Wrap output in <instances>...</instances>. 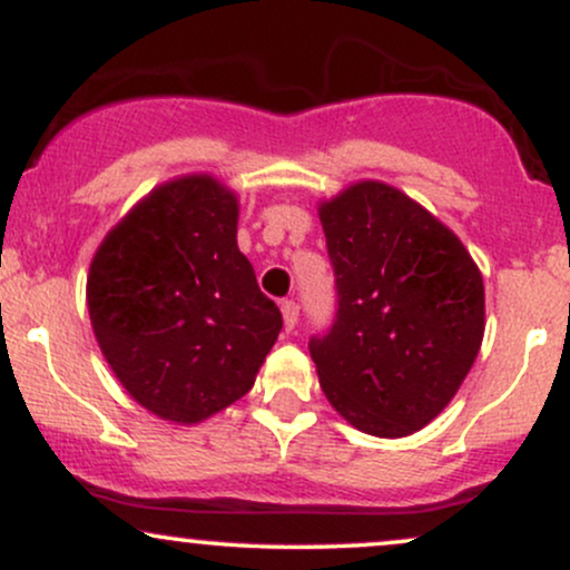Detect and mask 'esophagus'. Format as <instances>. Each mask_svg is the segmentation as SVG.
<instances>
[{
	"mask_svg": "<svg viewBox=\"0 0 570 570\" xmlns=\"http://www.w3.org/2000/svg\"><path fill=\"white\" fill-rule=\"evenodd\" d=\"M281 313H284L286 330H294V324H297V318H299L297 303H294V299H284V303H281Z\"/></svg>",
	"mask_w": 570,
	"mask_h": 570,
	"instance_id": "esophagus-1",
	"label": "esophagus"
}]
</instances>
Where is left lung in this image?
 Instances as JSON below:
<instances>
[{
	"mask_svg": "<svg viewBox=\"0 0 570 570\" xmlns=\"http://www.w3.org/2000/svg\"><path fill=\"white\" fill-rule=\"evenodd\" d=\"M337 286L335 324L311 337L326 399L372 436H407L448 407L485 335L472 254L421 203L356 181L318 206Z\"/></svg>",
	"mask_w": 570,
	"mask_h": 570,
	"instance_id": "1",
	"label": "left lung"
}]
</instances>
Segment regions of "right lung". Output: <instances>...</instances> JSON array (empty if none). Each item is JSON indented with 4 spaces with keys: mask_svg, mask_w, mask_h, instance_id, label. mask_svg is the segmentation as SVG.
<instances>
[{
    "mask_svg": "<svg viewBox=\"0 0 570 570\" xmlns=\"http://www.w3.org/2000/svg\"><path fill=\"white\" fill-rule=\"evenodd\" d=\"M238 198L214 176L155 187L88 273L98 348L141 407L200 423L254 385L284 318L238 240Z\"/></svg>",
    "mask_w": 570,
    "mask_h": 570,
    "instance_id": "right-lung-1",
    "label": "right lung"
}]
</instances>
